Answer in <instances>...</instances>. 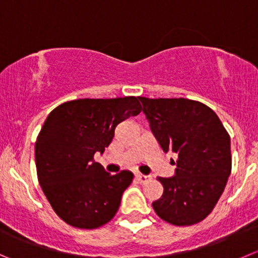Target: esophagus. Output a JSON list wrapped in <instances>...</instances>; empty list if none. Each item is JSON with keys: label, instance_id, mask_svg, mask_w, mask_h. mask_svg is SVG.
Wrapping results in <instances>:
<instances>
[{"label": "esophagus", "instance_id": "34e87169", "mask_svg": "<svg viewBox=\"0 0 258 258\" xmlns=\"http://www.w3.org/2000/svg\"><path fill=\"white\" fill-rule=\"evenodd\" d=\"M136 177H137V180H138L139 182H141V183H146L147 181L151 180V177H149V176H147V175H142V173H137Z\"/></svg>", "mask_w": 258, "mask_h": 258}]
</instances>
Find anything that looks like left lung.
<instances>
[{"label":"left lung","instance_id":"1","mask_svg":"<svg viewBox=\"0 0 258 258\" xmlns=\"http://www.w3.org/2000/svg\"><path fill=\"white\" fill-rule=\"evenodd\" d=\"M154 138L164 153L177 154L175 175L158 177L163 194L152 203L161 219L191 225L217 205L232 170L230 138L218 115L187 99L139 97Z\"/></svg>","mask_w":258,"mask_h":258}]
</instances>
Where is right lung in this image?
Here are the masks:
<instances>
[{"instance_id":"right-lung-1","label":"right lung","mask_w":258,"mask_h":258,"mask_svg":"<svg viewBox=\"0 0 258 258\" xmlns=\"http://www.w3.org/2000/svg\"><path fill=\"white\" fill-rule=\"evenodd\" d=\"M142 111L134 96L64 102L46 117L35 143L38 180L49 204L67 224L94 229L114 218L131 171L110 175L95 153H104L119 122Z\"/></svg>"}]
</instances>
